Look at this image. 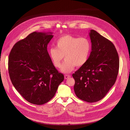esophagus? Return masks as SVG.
Masks as SVG:
<instances>
[{
	"label": "esophagus",
	"instance_id": "1",
	"mask_svg": "<svg viewBox=\"0 0 130 130\" xmlns=\"http://www.w3.org/2000/svg\"><path fill=\"white\" fill-rule=\"evenodd\" d=\"M70 77V75H65L64 76V78H65V79H69Z\"/></svg>",
	"mask_w": 130,
	"mask_h": 130
}]
</instances>
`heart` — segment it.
<instances>
[{
  "label": "heart",
  "instance_id": "1",
  "mask_svg": "<svg viewBox=\"0 0 130 130\" xmlns=\"http://www.w3.org/2000/svg\"><path fill=\"white\" fill-rule=\"evenodd\" d=\"M91 43L86 38L64 35L55 42V47L49 50V54L55 67L61 66L63 57L65 59L61 68L64 73H69L75 68L84 66L88 61L91 51Z\"/></svg>",
  "mask_w": 130,
  "mask_h": 130
}]
</instances>
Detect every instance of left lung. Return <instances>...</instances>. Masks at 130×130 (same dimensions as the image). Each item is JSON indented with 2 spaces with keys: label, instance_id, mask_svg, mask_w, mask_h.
Listing matches in <instances>:
<instances>
[{
  "label": "left lung",
  "instance_id": "left-lung-1",
  "mask_svg": "<svg viewBox=\"0 0 130 130\" xmlns=\"http://www.w3.org/2000/svg\"><path fill=\"white\" fill-rule=\"evenodd\" d=\"M89 34L92 46L89 58L72 77L77 97L92 103L101 100L115 84L119 60L112 42L94 30Z\"/></svg>",
  "mask_w": 130,
  "mask_h": 130
}]
</instances>
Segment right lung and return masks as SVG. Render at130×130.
Masks as SVG:
<instances>
[{
    "label": "right lung",
    "instance_id": "obj_1",
    "mask_svg": "<svg viewBox=\"0 0 130 130\" xmlns=\"http://www.w3.org/2000/svg\"><path fill=\"white\" fill-rule=\"evenodd\" d=\"M52 32H34L17 42L9 57L11 81L29 102L42 105L55 95L64 75L55 68L47 51Z\"/></svg>",
    "mask_w": 130,
    "mask_h": 130
}]
</instances>
